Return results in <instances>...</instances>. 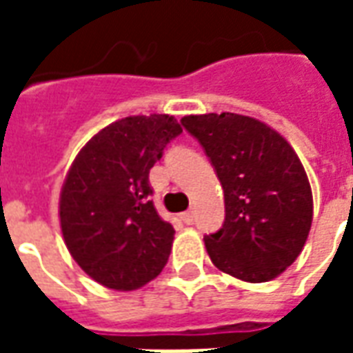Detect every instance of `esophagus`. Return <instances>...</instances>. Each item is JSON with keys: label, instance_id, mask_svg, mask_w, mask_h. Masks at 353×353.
<instances>
[{"label": "esophagus", "instance_id": "esophagus-1", "mask_svg": "<svg viewBox=\"0 0 353 353\" xmlns=\"http://www.w3.org/2000/svg\"><path fill=\"white\" fill-rule=\"evenodd\" d=\"M181 221H183L185 225H192V221H194V214H192V212H185V214H181Z\"/></svg>", "mask_w": 353, "mask_h": 353}]
</instances>
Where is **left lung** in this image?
Here are the masks:
<instances>
[{
    "mask_svg": "<svg viewBox=\"0 0 353 353\" xmlns=\"http://www.w3.org/2000/svg\"><path fill=\"white\" fill-rule=\"evenodd\" d=\"M221 181L225 223L204 236L210 259L238 280L280 276L303 252L312 227V189L303 164L268 124L236 113L187 115Z\"/></svg>",
    "mask_w": 353,
    "mask_h": 353,
    "instance_id": "8db88e82",
    "label": "left lung"
}]
</instances>
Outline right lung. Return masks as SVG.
Wrapping results in <instances>:
<instances>
[{"label":"right lung","instance_id":"obj_1","mask_svg":"<svg viewBox=\"0 0 353 353\" xmlns=\"http://www.w3.org/2000/svg\"><path fill=\"white\" fill-rule=\"evenodd\" d=\"M181 132L170 115L124 117L75 157L60 192V227L75 263L101 285L134 291L168 263L176 230L154 210L149 170Z\"/></svg>","mask_w":353,"mask_h":353}]
</instances>
